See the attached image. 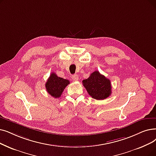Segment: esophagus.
Masks as SVG:
<instances>
[{
    "instance_id": "1",
    "label": "esophagus",
    "mask_w": 156,
    "mask_h": 156,
    "mask_svg": "<svg viewBox=\"0 0 156 156\" xmlns=\"http://www.w3.org/2000/svg\"><path fill=\"white\" fill-rule=\"evenodd\" d=\"M71 78L74 81H78V76L77 75V74H74V75H73L71 76Z\"/></svg>"
}]
</instances>
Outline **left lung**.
Returning <instances> with one entry per match:
<instances>
[{
	"mask_svg": "<svg viewBox=\"0 0 156 156\" xmlns=\"http://www.w3.org/2000/svg\"><path fill=\"white\" fill-rule=\"evenodd\" d=\"M83 85L90 96L97 100H103L112 94L110 80L98 71L91 73L87 79L82 81Z\"/></svg>",
	"mask_w": 156,
	"mask_h": 156,
	"instance_id": "1",
	"label": "left lung"
}]
</instances>
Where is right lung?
I'll return each mask as SVG.
<instances>
[{
  "instance_id": "add662e5",
  "label": "right lung",
  "mask_w": 156,
  "mask_h": 156,
  "mask_svg": "<svg viewBox=\"0 0 156 156\" xmlns=\"http://www.w3.org/2000/svg\"><path fill=\"white\" fill-rule=\"evenodd\" d=\"M68 84H69L68 80L58 77L55 73H52L46 81L45 86L47 92L50 96L55 98H58Z\"/></svg>"
}]
</instances>
